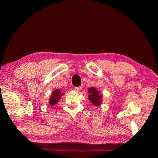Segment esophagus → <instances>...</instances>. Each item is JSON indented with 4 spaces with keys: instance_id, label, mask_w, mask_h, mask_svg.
<instances>
[{
    "instance_id": "esophagus-1",
    "label": "esophagus",
    "mask_w": 158,
    "mask_h": 158,
    "mask_svg": "<svg viewBox=\"0 0 158 158\" xmlns=\"http://www.w3.org/2000/svg\"><path fill=\"white\" fill-rule=\"evenodd\" d=\"M82 89V87H75L74 89L76 92H79L80 90H81Z\"/></svg>"
}]
</instances>
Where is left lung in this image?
Segmentation results:
<instances>
[{"instance_id":"8db88e82","label":"left lung","mask_w":158,"mask_h":158,"mask_svg":"<svg viewBox=\"0 0 158 158\" xmlns=\"http://www.w3.org/2000/svg\"><path fill=\"white\" fill-rule=\"evenodd\" d=\"M88 92L89 93V95L88 96V98H89V100L90 101L91 103H92L94 106L96 107L100 106L102 103V94L99 92V91L96 90L95 87H92L88 89Z\"/></svg>"}]
</instances>
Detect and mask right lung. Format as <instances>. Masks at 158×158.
I'll use <instances>...</instances> for the list:
<instances>
[{
	"instance_id": "right-lung-1",
	"label": "right lung",
	"mask_w": 158,
	"mask_h": 158,
	"mask_svg": "<svg viewBox=\"0 0 158 158\" xmlns=\"http://www.w3.org/2000/svg\"><path fill=\"white\" fill-rule=\"evenodd\" d=\"M60 89H55L52 92L51 96L49 98V104L50 106H54L59 101L60 98L62 97V96L64 94Z\"/></svg>"
}]
</instances>
